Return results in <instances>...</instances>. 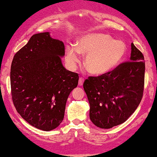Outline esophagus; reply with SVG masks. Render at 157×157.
Here are the masks:
<instances>
[{
  "mask_svg": "<svg viewBox=\"0 0 157 157\" xmlns=\"http://www.w3.org/2000/svg\"><path fill=\"white\" fill-rule=\"evenodd\" d=\"M83 81H84V79L83 78H79V80H78V85L79 86H82L83 83Z\"/></svg>",
  "mask_w": 157,
  "mask_h": 157,
  "instance_id": "obj_1",
  "label": "esophagus"
}]
</instances>
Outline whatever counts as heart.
<instances>
[{"label": "heart", "mask_w": 157, "mask_h": 157, "mask_svg": "<svg viewBox=\"0 0 157 157\" xmlns=\"http://www.w3.org/2000/svg\"><path fill=\"white\" fill-rule=\"evenodd\" d=\"M127 47L121 40L101 33H91L80 38L77 46L68 44L66 47V61L74 70L80 54L86 56L84 66L90 74L103 75L118 66L125 57Z\"/></svg>", "instance_id": "b5f03b06"}]
</instances>
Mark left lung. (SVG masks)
<instances>
[{
	"label": "left lung",
	"instance_id": "8db88e82",
	"mask_svg": "<svg viewBox=\"0 0 157 157\" xmlns=\"http://www.w3.org/2000/svg\"><path fill=\"white\" fill-rule=\"evenodd\" d=\"M131 46L130 61L101 76H89L83 83L90 119L99 128H110L125 122L142 98L144 58L133 43Z\"/></svg>",
	"mask_w": 157,
	"mask_h": 157
}]
</instances>
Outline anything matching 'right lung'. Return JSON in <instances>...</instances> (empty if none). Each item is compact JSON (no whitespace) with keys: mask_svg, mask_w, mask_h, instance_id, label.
<instances>
[{"mask_svg":"<svg viewBox=\"0 0 157 157\" xmlns=\"http://www.w3.org/2000/svg\"><path fill=\"white\" fill-rule=\"evenodd\" d=\"M65 47L49 32L34 34L13 59V102L23 119L38 129L53 130L63 121L66 104L78 85V74L66 70Z\"/></svg>","mask_w":157,"mask_h":157,"instance_id":"obj_1","label":"right lung"}]
</instances>
